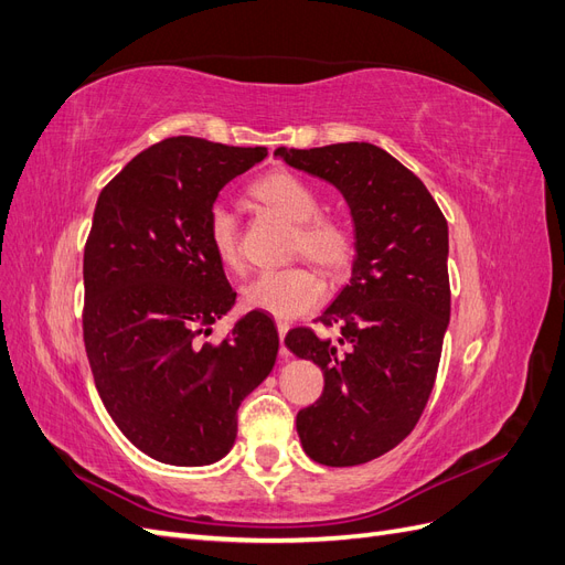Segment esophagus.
<instances>
[{
  "mask_svg": "<svg viewBox=\"0 0 565 565\" xmlns=\"http://www.w3.org/2000/svg\"><path fill=\"white\" fill-rule=\"evenodd\" d=\"M287 330H289V322H282V320H278V337H280V341L285 339ZM280 358H282V361H287V358H289V351L285 349V344L280 347Z\"/></svg>",
  "mask_w": 565,
  "mask_h": 565,
  "instance_id": "obj_1",
  "label": "esophagus"
}]
</instances>
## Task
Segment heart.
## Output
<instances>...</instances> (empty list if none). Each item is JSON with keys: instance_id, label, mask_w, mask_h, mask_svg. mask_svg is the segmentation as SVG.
Instances as JSON below:
<instances>
[{"instance_id": "b5f03b06", "label": "heart", "mask_w": 565, "mask_h": 565, "mask_svg": "<svg viewBox=\"0 0 565 565\" xmlns=\"http://www.w3.org/2000/svg\"><path fill=\"white\" fill-rule=\"evenodd\" d=\"M252 195L268 210L297 226L295 249L330 273L347 270L355 241L351 228L334 216H322V198L318 188L289 172H273L256 181ZM207 245L218 264L237 270L243 266L241 228L233 210L224 202L212 204L207 214ZM322 299V282L311 268L292 266L282 270H264L243 289L247 309L264 311L276 318H295L311 311Z\"/></svg>"}]
</instances>
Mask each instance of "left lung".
I'll use <instances>...</instances> for the list:
<instances>
[{"mask_svg":"<svg viewBox=\"0 0 565 565\" xmlns=\"http://www.w3.org/2000/svg\"><path fill=\"white\" fill-rule=\"evenodd\" d=\"M289 167L344 195L355 233L351 280L318 316L330 339L297 328L285 344L324 377L316 405L299 409L301 448L318 465L355 467L415 429L436 382L450 322L448 221L426 185L372 143L278 148Z\"/></svg>","mask_w":565,"mask_h":565,"instance_id":"1","label":"left lung"}]
</instances>
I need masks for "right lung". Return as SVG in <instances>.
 <instances>
[{
    "label": "right lung",
    "instance_id": "add662e5",
    "mask_svg": "<svg viewBox=\"0 0 565 565\" xmlns=\"http://www.w3.org/2000/svg\"><path fill=\"white\" fill-rule=\"evenodd\" d=\"M268 156L172 136L136 156L98 195L84 247V347L98 396L136 448L174 467L226 457L237 407L276 365L262 311L221 344L202 341L235 292L207 245L221 188Z\"/></svg>",
    "mask_w": 565,
    "mask_h": 565
}]
</instances>
